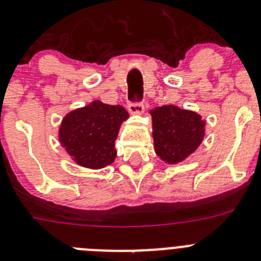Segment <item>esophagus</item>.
<instances>
[{"label": "esophagus", "instance_id": "1", "mask_svg": "<svg viewBox=\"0 0 261 261\" xmlns=\"http://www.w3.org/2000/svg\"><path fill=\"white\" fill-rule=\"evenodd\" d=\"M128 110L132 115H142L145 111V106L143 103H129Z\"/></svg>", "mask_w": 261, "mask_h": 261}]
</instances>
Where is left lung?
Returning a JSON list of instances; mask_svg holds the SVG:
<instances>
[{"mask_svg": "<svg viewBox=\"0 0 261 261\" xmlns=\"http://www.w3.org/2000/svg\"><path fill=\"white\" fill-rule=\"evenodd\" d=\"M155 154L167 164H177L190 156L205 136V120L198 112L164 105L150 111Z\"/></svg>", "mask_w": 261, "mask_h": 261, "instance_id": "8db88e82", "label": "left lung"}]
</instances>
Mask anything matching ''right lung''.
I'll return each mask as SVG.
<instances>
[{
    "label": "right lung",
    "instance_id": "1",
    "mask_svg": "<svg viewBox=\"0 0 261 261\" xmlns=\"http://www.w3.org/2000/svg\"><path fill=\"white\" fill-rule=\"evenodd\" d=\"M129 114L120 105L99 99L64 115L58 140L71 160L88 169H102L116 158L115 140Z\"/></svg>",
    "mask_w": 261,
    "mask_h": 261
}]
</instances>
